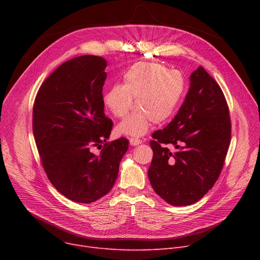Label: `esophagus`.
<instances>
[{
  "mask_svg": "<svg viewBox=\"0 0 260 260\" xmlns=\"http://www.w3.org/2000/svg\"><path fill=\"white\" fill-rule=\"evenodd\" d=\"M141 143H142V141L140 139H137V138H131L129 139V144L132 146H137V145H139Z\"/></svg>",
  "mask_w": 260,
  "mask_h": 260,
  "instance_id": "34e87169",
  "label": "esophagus"
}]
</instances>
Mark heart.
<instances>
[{"instance_id":"obj_1","label":"heart","mask_w":260,"mask_h":260,"mask_svg":"<svg viewBox=\"0 0 260 260\" xmlns=\"http://www.w3.org/2000/svg\"><path fill=\"white\" fill-rule=\"evenodd\" d=\"M185 93V80L178 71L156 63H137L123 74L122 85L115 84L104 93L105 107L117 118L125 117L117 126L119 134L139 137L147 133L152 121L161 124L177 112Z\"/></svg>"}]
</instances>
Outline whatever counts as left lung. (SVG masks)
<instances>
[{"label": "left lung", "instance_id": "left-lung-1", "mask_svg": "<svg viewBox=\"0 0 260 260\" xmlns=\"http://www.w3.org/2000/svg\"><path fill=\"white\" fill-rule=\"evenodd\" d=\"M184 102L174 120L153 134L149 182L157 195L175 207L197 202L219 177L231 141L224 94L199 66L189 77ZM168 144L176 149L171 151Z\"/></svg>", "mask_w": 260, "mask_h": 260}]
</instances>
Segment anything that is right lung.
<instances>
[{"mask_svg": "<svg viewBox=\"0 0 260 260\" xmlns=\"http://www.w3.org/2000/svg\"><path fill=\"white\" fill-rule=\"evenodd\" d=\"M104 58L85 54L60 65L41 85L34 104L32 131L41 162L52 185L75 202L90 203L115 184L128 140L106 143L113 122L104 115Z\"/></svg>", "mask_w": 260, "mask_h": 260, "instance_id": "right-lung-1", "label": "right lung"}]
</instances>
